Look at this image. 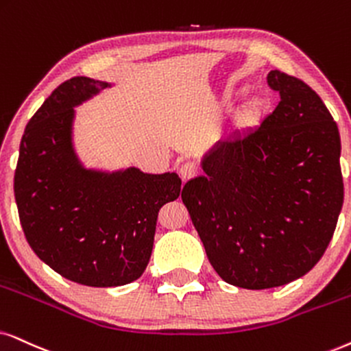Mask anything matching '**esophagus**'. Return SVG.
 <instances>
[{"mask_svg": "<svg viewBox=\"0 0 351 351\" xmlns=\"http://www.w3.org/2000/svg\"><path fill=\"white\" fill-rule=\"evenodd\" d=\"M178 173H180L181 180L188 181L191 178H194V176H197L199 167L194 162H184V163H181V165H180Z\"/></svg>", "mask_w": 351, "mask_h": 351, "instance_id": "34e87169", "label": "esophagus"}]
</instances>
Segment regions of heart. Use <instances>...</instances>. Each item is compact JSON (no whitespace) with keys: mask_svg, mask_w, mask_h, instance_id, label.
Here are the masks:
<instances>
[{"mask_svg":"<svg viewBox=\"0 0 351 351\" xmlns=\"http://www.w3.org/2000/svg\"><path fill=\"white\" fill-rule=\"evenodd\" d=\"M261 113V104L257 100H251L245 108H243V118L251 121V119H256Z\"/></svg>","mask_w":351,"mask_h":351,"instance_id":"b5f03b06","label":"heart"}]
</instances>
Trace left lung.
Wrapping results in <instances>:
<instances>
[{"instance_id":"8db88e82","label":"left lung","mask_w":351,"mask_h":351,"mask_svg":"<svg viewBox=\"0 0 351 351\" xmlns=\"http://www.w3.org/2000/svg\"><path fill=\"white\" fill-rule=\"evenodd\" d=\"M280 101L254 131L225 137L183 186L207 257L230 285H287L319 263L335 232L343 178L337 123L300 79L270 71Z\"/></svg>"}]
</instances>
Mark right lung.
I'll list each match as a JSON object with an SVG mask.
<instances>
[{"label":"right lung","instance_id":"obj_1","mask_svg":"<svg viewBox=\"0 0 351 351\" xmlns=\"http://www.w3.org/2000/svg\"><path fill=\"white\" fill-rule=\"evenodd\" d=\"M108 87L88 77L58 86L21 141L14 196L25 239L71 282L118 287L139 278L152 254L158 210L180 196L176 173L86 170L71 144L74 106Z\"/></svg>","mask_w":351,"mask_h":351}]
</instances>
